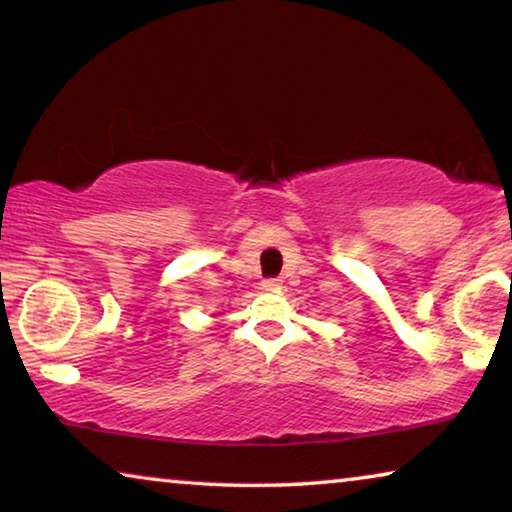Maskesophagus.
<instances>
[{
	"instance_id": "1",
	"label": "esophagus",
	"mask_w": 512,
	"mask_h": 512,
	"mask_svg": "<svg viewBox=\"0 0 512 512\" xmlns=\"http://www.w3.org/2000/svg\"><path fill=\"white\" fill-rule=\"evenodd\" d=\"M262 287H264V291H268V293H277V291L282 289V280H277V277H268V280L262 282Z\"/></svg>"
}]
</instances>
